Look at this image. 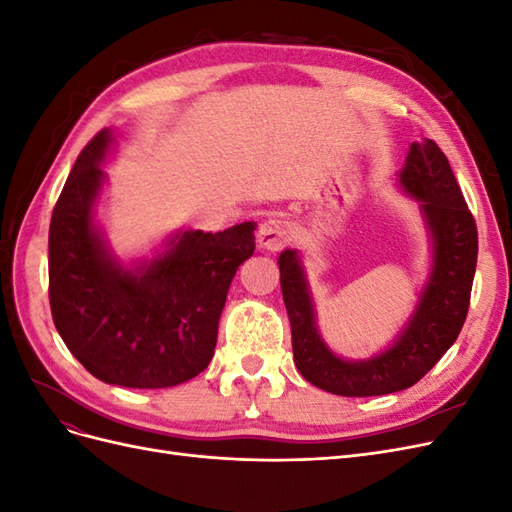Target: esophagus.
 <instances>
[{"instance_id": "esophagus-1", "label": "esophagus", "mask_w": 512, "mask_h": 512, "mask_svg": "<svg viewBox=\"0 0 512 512\" xmlns=\"http://www.w3.org/2000/svg\"><path fill=\"white\" fill-rule=\"evenodd\" d=\"M292 239V226L286 220H267L258 230V245L269 252L282 250Z\"/></svg>"}]
</instances>
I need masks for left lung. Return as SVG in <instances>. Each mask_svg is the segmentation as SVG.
<instances>
[{
	"mask_svg": "<svg viewBox=\"0 0 512 512\" xmlns=\"http://www.w3.org/2000/svg\"><path fill=\"white\" fill-rule=\"evenodd\" d=\"M399 183L421 203L433 239V267L418 305L397 342L367 361H344L316 329L301 258L280 256V284L292 329L294 365L322 391L342 397H371L404 391L436 365L466 322L476 271L478 232L459 183L442 149L425 138L412 143Z\"/></svg>",
	"mask_w": 512,
	"mask_h": 512,
	"instance_id": "1",
	"label": "left lung"
}]
</instances>
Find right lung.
Masks as SVG:
<instances>
[{
    "label": "right lung",
    "mask_w": 512,
    "mask_h": 512,
    "mask_svg": "<svg viewBox=\"0 0 512 512\" xmlns=\"http://www.w3.org/2000/svg\"><path fill=\"white\" fill-rule=\"evenodd\" d=\"M108 145V130L91 138L53 209L51 314L91 376L128 389H166L209 365L228 286L254 254V224L188 230L162 256L123 269L91 220Z\"/></svg>",
    "instance_id": "right-lung-1"
}]
</instances>
